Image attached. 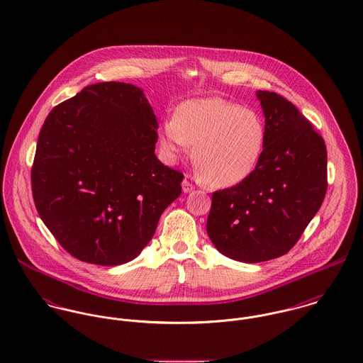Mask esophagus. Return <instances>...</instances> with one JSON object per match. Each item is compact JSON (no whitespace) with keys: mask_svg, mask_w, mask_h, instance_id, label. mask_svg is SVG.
I'll return each instance as SVG.
<instances>
[{"mask_svg":"<svg viewBox=\"0 0 363 363\" xmlns=\"http://www.w3.org/2000/svg\"><path fill=\"white\" fill-rule=\"evenodd\" d=\"M182 189H183V193H191L193 190H194V186L190 183V180L186 177L184 180H183V183H182Z\"/></svg>","mask_w":363,"mask_h":363,"instance_id":"1","label":"esophagus"}]
</instances>
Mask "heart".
I'll list each match as a JSON object with an SVG mask.
<instances>
[{
	"mask_svg": "<svg viewBox=\"0 0 363 363\" xmlns=\"http://www.w3.org/2000/svg\"><path fill=\"white\" fill-rule=\"evenodd\" d=\"M266 126L258 112L218 97L183 102L160 132V145L169 161L194 145L193 160L201 177L215 189L248 179L262 160Z\"/></svg>",
	"mask_w": 363,
	"mask_h": 363,
	"instance_id": "obj_1",
	"label": "heart"
}]
</instances>
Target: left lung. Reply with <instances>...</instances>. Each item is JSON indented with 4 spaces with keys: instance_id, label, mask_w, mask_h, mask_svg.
Listing matches in <instances>:
<instances>
[{
    "instance_id": "1",
    "label": "left lung",
    "mask_w": 363,
    "mask_h": 363,
    "mask_svg": "<svg viewBox=\"0 0 363 363\" xmlns=\"http://www.w3.org/2000/svg\"><path fill=\"white\" fill-rule=\"evenodd\" d=\"M266 126L264 155L244 182L213 193L206 233L219 252L257 264L287 254L328 190V151L294 104L257 91Z\"/></svg>"
}]
</instances>
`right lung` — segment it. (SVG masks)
Wrapping results in <instances>:
<instances>
[{
	"instance_id": "add662e5",
	"label": "right lung",
	"mask_w": 363,
	"mask_h": 363,
	"mask_svg": "<svg viewBox=\"0 0 363 363\" xmlns=\"http://www.w3.org/2000/svg\"><path fill=\"white\" fill-rule=\"evenodd\" d=\"M157 129L144 91L121 82L90 84L50 112L32 190L41 220L72 257L126 264L152 238L183 180L157 158Z\"/></svg>"
}]
</instances>
